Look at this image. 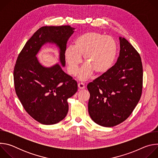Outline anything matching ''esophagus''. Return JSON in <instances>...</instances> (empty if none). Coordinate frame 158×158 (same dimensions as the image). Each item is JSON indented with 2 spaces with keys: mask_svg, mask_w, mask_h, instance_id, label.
<instances>
[{
  "mask_svg": "<svg viewBox=\"0 0 158 158\" xmlns=\"http://www.w3.org/2000/svg\"><path fill=\"white\" fill-rule=\"evenodd\" d=\"M78 87L79 89H84L85 88V85L84 83L81 82L78 84Z\"/></svg>",
  "mask_w": 158,
  "mask_h": 158,
  "instance_id": "1",
  "label": "esophagus"
}]
</instances>
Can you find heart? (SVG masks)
<instances>
[{
    "instance_id": "b5f03b06",
    "label": "heart",
    "mask_w": 158,
    "mask_h": 158,
    "mask_svg": "<svg viewBox=\"0 0 158 158\" xmlns=\"http://www.w3.org/2000/svg\"><path fill=\"white\" fill-rule=\"evenodd\" d=\"M118 52L114 39L97 32H89L79 36L74 46L67 47L64 52L67 69L70 74L77 73L81 57L85 65L79 73V79L85 81L94 73L102 75L113 65Z\"/></svg>"
}]
</instances>
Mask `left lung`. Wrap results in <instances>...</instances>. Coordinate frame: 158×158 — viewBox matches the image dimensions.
<instances>
[{
  "instance_id": "8db88e82",
  "label": "left lung",
  "mask_w": 158,
  "mask_h": 158,
  "mask_svg": "<svg viewBox=\"0 0 158 158\" xmlns=\"http://www.w3.org/2000/svg\"><path fill=\"white\" fill-rule=\"evenodd\" d=\"M119 56L106 73L87 84L88 111L91 119L104 127L124 121L140 100L143 65L139 54L125 39L119 37Z\"/></svg>"
}]
</instances>
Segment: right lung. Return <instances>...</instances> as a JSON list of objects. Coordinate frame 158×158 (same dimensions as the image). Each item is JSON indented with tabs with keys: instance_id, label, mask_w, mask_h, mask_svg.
<instances>
[{
	"instance_id": "right-lung-1",
	"label": "right lung",
	"mask_w": 158,
	"mask_h": 158,
	"mask_svg": "<svg viewBox=\"0 0 158 158\" xmlns=\"http://www.w3.org/2000/svg\"><path fill=\"white\" fill-rule=\"evenodd\" d=\"M74 29L70 26L40 27L28 40L17 59L14 69L16 94L27 113L42 124H54L65 118L69 109L67 99L77 92V84L59 64L42 66L36 55L45 44H56L60 49V62L64 67L66 44Z\"/></svg>"
}]
</instances>
